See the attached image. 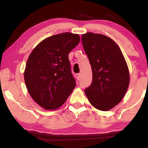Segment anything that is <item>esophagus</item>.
<instances>
[{
    "label": "esophagus",
    "instance_id": "obj_1",
    "mask_svg": "<svg viewBox=\"0 0 148 148\" xmlns=\"http://www.w3.org/2000/svg\"><path fill=\"white\" fill-rule=\"evenodd\" d=\"M75 77H76V79L78 80V81H79V80L80 79V74H75Z\"/></svg>",
    "mask_w": 148,
    "mask_h": 148
}]
</instances>
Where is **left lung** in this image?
Returning a JSON list of instances; mask_svg holds the SVG:
<instances>
[{
    "label": "left lung",
    "mask_w": 148,
    "mask_h": 148,
    "mask_svg": "<svg viewBox=\"0 0 148 148\" xmlns=\"http://www.w3.org/2000/svg\"><path fill=\"white\" fill-rule=\"evenodd\" d=\"M81 40L92 71V81L85 93L95 108L109 111L121 101L128 89L126 60L118 45L106 35L87 33Z\"/></svg>",
    "instance_id": "8db88e82"
}]
</instances>
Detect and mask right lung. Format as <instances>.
<instances>
[{"instance_id": "1", "label": "right lung", "mask_w": 148, "mask_h": 148, "mask_svg": "<svg viewBox=\"0 0 148 148\" xmlns=\"http://www.w3.org/2000/svg\"><path fill=\"white\" fill-rule=\"evenodd\" d=\"M79 42L78 34H58L42 40L30 54L24 81L30 95L42 108H58L75 88L68 55Z\"/></svg>"}]
</instances>
